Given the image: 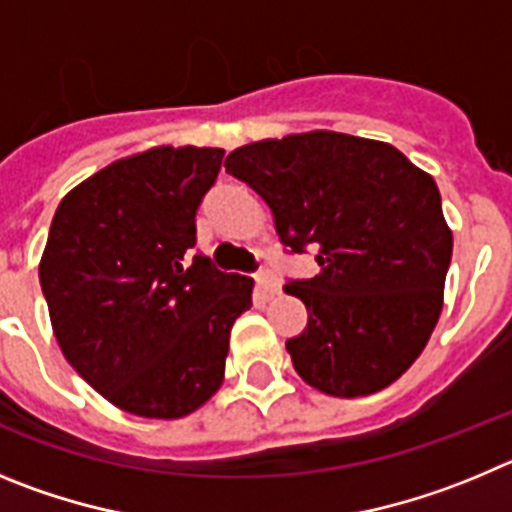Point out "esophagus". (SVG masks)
<instances>
[{
    "label": "esophagus",
    "instance_id": "1",
    "mask_svg": "<svg viewBox=\"0 0 512 512\" xmlns=\"http://www.w3.org/2000/svg\"><path fill=\"white\" fill-rule=\"evenodd\" d=\"M257 288H260L265 296H275V293L280 290V285H278V280H275V275L262 273V275H257Z\"/></svg>",
    "mask_w": 512,
    "mask_h": 512
}]
</instances>
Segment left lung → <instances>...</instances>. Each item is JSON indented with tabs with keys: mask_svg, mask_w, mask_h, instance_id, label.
I'll use <instances>...</instances> for the list:
<instances>
[{
	"mask_svg": "<svg viewBox=\"0 0 512 512\" xmlns=\"http://www.w3.org/2000/svg\"><path fill=\"white\" fill-rule=\"evenodd\" d=\"M273 211L319 275L285 285L306 303L285 342L303 382L334 398L388 388L418 359L444 308L451 229L436 181L398 147L313 130L237 147L224 163Z\"/></svg>",
	"mask_w": 512,
	"mask_h": 512,
	"instance_id": "1",
	"label": "left lung"
}]
</instances>
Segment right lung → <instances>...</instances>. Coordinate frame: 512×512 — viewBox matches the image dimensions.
<instances>
[{"instance_id":"add662e5","label":"right lung","mask_w":512,"mask_h":512,"mask_svg":"<svg viewBox=\"0 0 512 512\" xmlns=\"http://www.w3.org/2000/svg\"><path fill=\"white\" fill-rule=\"evenodd\" d=\"M222 158V147H150L55 209L40 257L50 326L68 365L132 416L173 421L209 403L234 321L252 306L250 278L183 260Z\"/></svg>"}]
</instances>
